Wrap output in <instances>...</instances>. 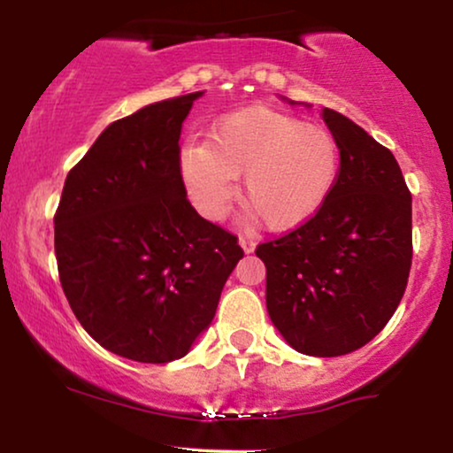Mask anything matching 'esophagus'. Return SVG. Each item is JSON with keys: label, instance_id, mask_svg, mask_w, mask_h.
Segmentation results:
<instances>
[{"label": "esophagus", "instance_id": "esophagus-1", "mask_svg": "<svg viewBox=\"0 0 453 453\" xmlns=\"http://www.w3.org/2000/svg\"><path fill=\"white\" fill-rule=\"evenodd\" d=\"M238 244H241V249H242L244 253H253V251H256V242H253L251 238L241 236V238H238Z\"/></svg>", "mask_w": 453, "mask_h": 453}]
</instances>
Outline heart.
<instances>
[{"mask_svg":"<svg viewBox=\"0 0 453 453\" xmlns=\"http://www.w3.org/2000/svg\"><path fill=\"white\" fill-rule=\"evenodd\" d=\"M341 174V149L332 132L266 106L221 117L206 144L180 150V176L206 219L219 221L230 206L234 179L241 197L268 230L289 232L324 209Z\"/></svg>","mask_w":453,"mask_h":453,"instance_id":"heart-1","label":"heart"}]
</instances>
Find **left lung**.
<instances>
[{
	"label": "left lung",
	"mask_w": 453,
	"mask_h": 453,
	"mask_svg": "<svg viewBox=\"0 0 453 453\" xmlns=\"http://www.w3.org/2000/svg\"><path fill=\"white\" fill-rule=\"evenodd\" d=\"M321 117L341 149L339 183L313 219L256 256L285 342L334 357L375 339L400 304L413 257L411 194L386 147L341 112Z\"/></svg>",
	"instance_id": "1"
}]
</instances>
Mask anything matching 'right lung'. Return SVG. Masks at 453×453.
<instances>
[{
    "instance_id": "add662e5",
    "label": "right lung",
    "mask_w": 453,
    "mask_h": 453,
    "mask_svg": "<svg viewBox=\"0 0 453 453\" xmlns=\"http://www.w3.org/2000/svg\"><path fill=\"white\" fill-rule=\"evenodd\" d=\"M204 91L140 108L97 136L55 215L64 294L104 349L165 364L211 326L242 249L202 219L180 176V127Z\"/></svg>"
}]
</instances>
